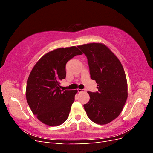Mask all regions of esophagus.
I'll list each match as a JSON object with an SVG mask.
<instances>
[{"label": "esophagus", "mask_w": 153, "mask_h": 153, "mask_svg": "<svg viewBox=\"0 0 153 153\" xmlns=\"http://www.w3.org/2000/svg\"><path fill=\"white\" fill-rule=\"evenodd\" d=\"M77 91H78V92H82L85 91V89H77Z\"/></svg>", "instance_id": "34e87169"}]
</instances>
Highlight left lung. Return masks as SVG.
Returning <instances> with one entry per match:
<instances>
[{"label": "left lung", "mask_w": 153, "mask_h": 153, "mask_svg": "<svg viewBox=\"0 0 153 153\" xmlns=\"http://www.w3.org/2000/svg\"><path fill=\"white\" fill-rule=\"evenodd\" d=\"M87 59L92 80L98 91L90 92L89 102L84 105L88 117L98 124H106L117 118L128 98L126 75L121 62L106 46L89 43L78 46Z\"/></svg>", "instance_id": "8db88e82"}]
</instances>
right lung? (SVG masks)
I'll return each instance as SVG.
<instances>
[{
    "label": "right lung",
    "mask_w": 153,
    "mask_h": 153,
    "mask_svg": "<svg viewBox=\"0 0 153 153\" xmlns=\"http://www.w3.org/2000/svg\"><path fill=\"white\" fill-rule=\"evenodd\" d=\"M82 53L76 47L60 48L45 54L30 73L26 98L32 113L50 126L64 123L68 119L77 90H61L60 81L66 78V64Z\"/></svg>",
    "instance_id": "right-lung-1"
}]
</instances>
